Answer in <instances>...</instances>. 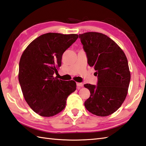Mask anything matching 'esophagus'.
Returning <instances> with one entry per match:
<instances>
[{"instance_id": "esophagus-1", "label": "esophagus", "mask_w": 146, "mask_h": 146, "mask_svg": "<svg viewBox=\"0 0 146 146\" xmlns=\"http://www.w3.org/2000/svg\"><path fill=\"white\" fill-rule=\"evenodd\" d=\"M76 85L78 87V88H80L83 86V84L81 83H76Z\"/></svg>"}]
</instances>
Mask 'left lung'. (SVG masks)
<instances>
[{"mask_svg": "<svg viewBox=\"0 0 146 146\" xmlns=\"http://www.w3.org/2000/svg\"><path fill=\"white\" fill-rule=\"evenodd\" d=\"M88 63L96 70V85L85 84L90 96L86 110L98 116H107L121 107L127 94L131 80L127 58L110 37L98 32L79 35Z\"/></svg>", "mask_w": 146, "mask_h": 146, "instance_id": "1", "label": "left lung"}]
</instances>
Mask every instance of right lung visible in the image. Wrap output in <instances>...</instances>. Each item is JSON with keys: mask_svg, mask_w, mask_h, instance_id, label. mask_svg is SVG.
Segmentation results:
<instances>
[{"mask_svg": "<svg viewBox=\"0 0 146 146\" xmlns=\"http://www.w3.org/2000/svg\"><path fill=\"white\" fill-rule=\"evenodd\" d=\"M78 38L77 34L47 33L30 43L19 62V81L27 104L44 117L55 116L66 106L67 98L76 89L75 81L53 75L62 65L65 52Z\"/></svg>", "mask_w": 146, "mask_h": 146, "instance_id": "obj_1", "label": "right lung"}]
</instances>
